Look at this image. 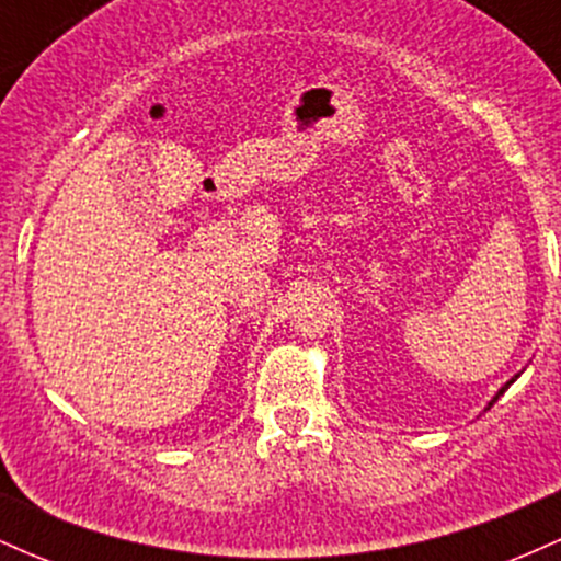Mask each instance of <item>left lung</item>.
<instances>
[{"label":"left lung","instance_id":"8db88e82","mask_svg":"<svg viewBox=\"0 0 561 561\" xmlns=\"http://www.w3.org/2000/svg\"><path fill=\"white\" fill-rule=\"evenodd\" d=\"M504 390H506V388H504ZM504 390H501V392H504ZM493 401H495V398H493Z\"/></svg>","mask_w":561,"mask_h":561}]
</instances>
